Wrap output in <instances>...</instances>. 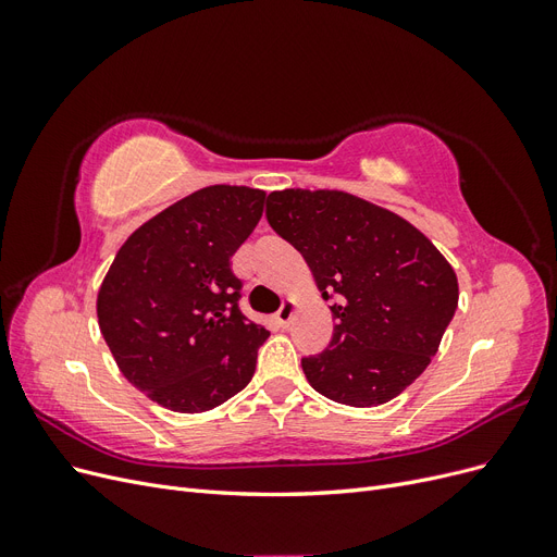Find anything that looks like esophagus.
Wrapping results in <instances>:
<instances>
[{
    "mask_svg": "<svg viewBox=\"0 0 557 557\" xmlns=\"http://www.w3.org/2000/svg\"><path fill=\"white\" fill-rule=\"evenodd\" d=\"M295 301H283V307L278 309V313H276V323H278V327H288L290 323H293V318H295Z\"/></svg>",
    "mask_w": 557,
    "mask_h": 557,
    "instance_id": "obj_1",
    "label": "esophagus"
}]
</instances>
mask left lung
<instances>
[{"label": "left lung", "instance_id": "1", "mask_svg": "<svg viewBox=\"0 0 557 557\" xmlns=\"http://www.w3.org/2000/svg\"><path fill=\"white\" fill-rule=\"evenodd\" d=\"M267 221L305 256L336 318L330 346L301 360L315 393L379 407L425 372L458 309V276L423 232L344 190H274Z\"/></svg>", "mask_w": 557, "mask_h": 557}]
</instances>
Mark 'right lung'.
I'll return each instance as SVG.
<instances>
[{
	"mask_svg": "<svg viewBox=\"0 0 557 557\" xmlns=\"http://www.w3.org/2000/svg\"><path fill=\"white\" fill-rule=\"evenodd\" d=\"M264 190L209 185L134 230L97 293L99 330L123 376L176 413L221 407L248 385L269 332L239 311L232 256Z\"/></svg>",
	"mask_w": 557,
	"mask_h": 557,
	"instance_id": "1",
	"label": "right lung"
}]
</instances>
